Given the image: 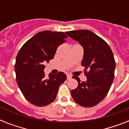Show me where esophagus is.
Returning <instances> with one entry per match:
<instances>
[{
    "label": "esophagus",
    "instance_id": "1",
    "mask_svg": "<svg viewBox=\"0 0 129 129\" xmlns=\"http://www.w3.org/2000/svg\"><path fill=\"white\" fill-rule=\"evenodd\" d=\"M71 78H72V76L70 75H67V80H70Z\"/></svg>",
    "mask_w": 129,
    "mask_h": 129
}]
</instances>
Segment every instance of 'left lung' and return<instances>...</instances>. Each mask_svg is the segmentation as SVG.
<instances>
[{"label": "left lung", "mask_w": 129, "mask_h": 129, "mask_svg": "<svg viewBox=\"0 0 129 129\" xmlns=\"http://www.w3.org/2000/svg\"><path fill=\"white\" fill-rule=\"evenodd\" d=\"M83 49L82 66L85 67V82L78 76L73 78L78 85L71 90L76 103L85 107L98 104L107 94L114 77L116 63L113 53L107 43L89 30H76L66 32Z\"/></svg>", "instance_id": "left-lung-1"}]
</instances>
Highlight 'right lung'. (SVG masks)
Here are the masks:
<instances>
[{
    "label": "right lung",
    "instance_id": "obj_1",
    "mask_svg": "<svg viewBox=\"0 0 129 129\" xmlns=\"http://www.w3.org/2000/svg\"><path fill=\"white\" fill-rule=\"evenodd\" d=\"M67 36L63 32L44 31L37 33L23 45L16 58L15 71L22 93L31 104L39 107L55 100L60 85L66 81L62 72L49 73L45 78V63L53 59Z\"/></svg>",
    "mask_w": 129,
    "mask_h": 129
}]
</instances>
